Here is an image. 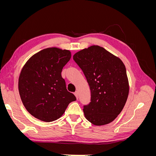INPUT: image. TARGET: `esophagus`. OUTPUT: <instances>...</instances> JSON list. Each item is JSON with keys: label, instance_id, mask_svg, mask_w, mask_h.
I'll return each mask as SVG.
<instances>
[{"label": "esophagus", "instance_id": "34e87169", "mask_svg": "<svg viewBox=\"0 0 156 156\" xmlns=\"http://www.w3.org/2000/svg\"><path fill=\"white\" fill-rule=\"evenodd\" d=\"M74 94H75V97H76V98L78 99V98H79V94H78V92H77V91H75V92H74Z\"/></svg>", "mask_w": 156, "mask_h": 156}]
</instances>
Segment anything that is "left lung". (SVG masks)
<instances>
[{
	"label": "left lung",
	"instance_id": "left-lung-1",
	"mask_svg": "<svg viewBox=\"0 0 156 156\" xmlns=\"http://www.w3.org/2000/svg\"><path fill=\"white\" fill-rule=\"evenodd\" d=\"M73 60L85 75L91 93L88 105H84V116L95 126L111 123L126 104L129 82L123 62L98 45L78 51Z\"/></svg>",
	"mask_w": 156,
	"mask_h": 156
}]
</instances>
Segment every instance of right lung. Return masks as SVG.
Wrapping results in <instances>:
<instances>
[{"mask_svg": "<svg viewBox=\"0 0 156 156\" xmlns=\"http://www.w3.org/2000/svg\"><path fill=\"white\" fill-rule=\"evenodd\" d=\"M71 52L57 48L44 49L27 60L19 77V92L27 111L36 119L53 122L76 100L68 92L61 72Z\"/></svg>", "mask_w": 156, "mask_h": 156, "instance_id": "obj_1", "label": "right lung"}]
</instances>
